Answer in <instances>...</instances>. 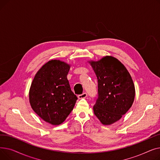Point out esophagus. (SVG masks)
I'll return each instance as SVG.
<instances>
[{"instance_id":"obj_1","label":"esophagus","mask_w":160,"mask_h":160,"mask_svg":"<svg viewBox=\"0 0 160 160\" xmlns=\"http://www.w3.org/2000/svg\"><path fill=\"white\" fill-rule=\"evenodd\" d=\"M86 97H87V93H82V95H79L78 96V98L79 99L85 98H86Z\"/></svg>"}]
</instances>
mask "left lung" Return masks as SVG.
Wrapping results in <instances>:
<instances>
[{
	"label": "left lung",
	"mask_w": 160,
	"mask_h": 160,
	"mask_svg": "<svg viewBox=\"0 0 160 160\" xmlns=\"http://www.w3.org/2000/svg\"><path fill=\"white\" fill-rule=\"evenodd\" d=\"M88 62L98 82V97L93 106L94 113L102 124H112L132 106L136 94L133 80L126 67L113 56Z\"/></svg>",
	"instance_id": "1"
}]
</instances>
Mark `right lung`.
<instances>
[{
	"label": "right lung",
	"mask_w": 160,
	"mask_h": 160,
	"mask_svg": "<svg viewBox=\"0 0 160 160\" xmlns=\"http://www.w3.org/2000/svg\"><path fill=\"white\" fill-rule=\"evenodd\" d=\"M71 64L60 60L45 63L36 72L29 90L32 110L45 122L63 123L73 110L77 96L67 78Z\"/></svg>",
	"instance_id": "1"
}]
</instances>
